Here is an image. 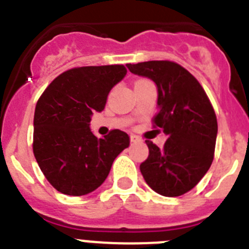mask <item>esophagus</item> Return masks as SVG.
<instances>
[{
	"label": "esophagus",
	"instance_id": "1",
	"mask_svg": "<svg viewBox=\"0 0 249 249\" xmlns=\"http://www.w3.org/2000/svg\"><path fill=\"white\" fill-rule=\"evenodd\" d=\"M140 137L136 135H131V142H140Z\"/></svg>",
	"mask_w": 249,
	"mask_h": 249
}]
</instances>
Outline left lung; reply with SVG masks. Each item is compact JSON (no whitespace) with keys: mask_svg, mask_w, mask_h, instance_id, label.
Here are the masks:
<instances>
[{"mask_svg":"<svg viewBox=\"0 0 249 249\" xmlns=\"http://www.w3.org/2000/svg\"><path fill=\"white\" fill-rule=\"evenodd\" d=\"M133 74L157 86L155 124L167 136L163 148L146 141L148 158L140 166L152 190L164 197L191 191L210 169L217 140V118L199 82L171 61L127 65Z\"/></svg>","mask_w":249,"mask_h":249,"instance_id":"1","label":"left lung"}]
</instances>
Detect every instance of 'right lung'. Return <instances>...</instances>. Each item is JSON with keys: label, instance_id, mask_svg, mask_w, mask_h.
Here are the masks:
<instances>
[{"label": "right lung", "instance_id": "1", "mask_svg": "<svg viewBox=\"0 0 249 249\" xmlns=\"http://www.w3.org/2000/svg\"><path fill=\"white\" fill-rule=\"evenodd\" d=\"M122 65L72 68L52 81L35 109L34 153L47 181L58 192L85 196L97 190L112 163L129 146L126 132L97 138L89 128L109 91L124 78Z\"/></svg>", "mask_w": 249, "mask_h": 249}]
</instances>
